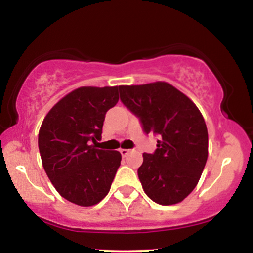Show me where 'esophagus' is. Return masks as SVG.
Listing matches in <instances>:
<instances>
[{
    "instance_id": "obj_1",
    "label": "esophagus",
    "mask_w": 253,
    "mask_h": 253,
    "mask_svg": "<svg viewBox=\"0 0 253 253\" xmlns=\"http://www.w3.org/2000/svg\"><path fill=\"white\" fill-rule=\"evenodd\" d=\"M129 152H130V150H127V149H121L120 150V153H121V156H123V157H126Z\"/></svg>"
}]
</instances>
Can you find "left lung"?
<instances>
[{
	"label": "left lung",
	"mask_w": 253,
	"mask_h": 253,
	"mask_svg": "<svg viewBox=\"0 0 253 253\" xmlns=\"http://www.w3.org/2000/svg\"><path fill=\"white\" fill-rule=\"evenodd\" d=\"M120 100L140 119L144 132L159 134L155 153H144L138 169L152 201L182 202L196 187L208 158L205 119L187 95L167 82L120 85Z\"/></svg>",
	"instance_id": "1"
}]
</instances>
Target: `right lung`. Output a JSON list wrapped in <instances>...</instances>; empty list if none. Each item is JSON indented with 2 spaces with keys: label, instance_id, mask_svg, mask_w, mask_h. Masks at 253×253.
<instances>
[{
  "label": "right lung",
  "instance_id": "1",
  "mask_svg": "<svg viewBox=\"0 0 253 253\" xmlns=\"http://www.w3.org/2000/svg\"><path fill=\"white\" fill-rule=\"evenodd\" d=\"M118 86H81L52 107L38 135L42 167L58 193L75 205H96L120 167L119 151L97 149L104 115L119 101Z\"/></svg>",
  "mask_w": 253,
  "mask_h": 253
}]
</instances>
